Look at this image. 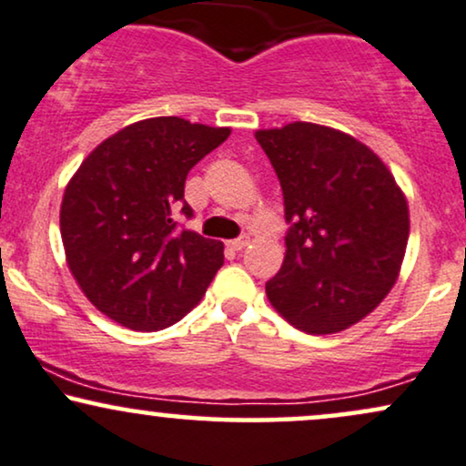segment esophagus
Wrapping results in <instances>:
<instances>
[{"label":"esophagus","instance_id":"1","mask_svg":"<svg viewBox=\"0 0 466 466\" xmlns=\"http://www.w3.org/2000/svg\"><path fill=\"white\" fill-rule=\"evenodd\" d=\"M248 245H249V238H248V237H240V238L229 240L228 248H229V249H234V251H240V249L248 248Z\"/></svg>","mask_w":466,"mask_h":466}]
</instances>
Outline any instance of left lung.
Returning a JSON list of instances; mask_svg holds the SVG:
<instances>
[{
  "label": "left lung",
  "instance_id": "8db88e82",
  "mask_svg": "<svg viewBox=\"0 0 466 466\" xmlns=\"http://www.w3.org/2000/svg\"><path fill=\"white\" fill-rule=\"evenodd\" d=\"M284 193L287 254L267 282L271 306L306 334H336L382 304L410 234L393 173L351 134L293 121L256 130Z\"/></svg>",
  "mask_w": 466,
  "mask_h": 466
}]
</instances>
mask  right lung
Returning a JSON list of instances; mask_svg holds the SVG:
<instances>
[{
  "label": "right lung",
  "mask_w": 466,
  "mask_h": 466,
  "mask_svg": "<svg viewBox=\"0 0 466 466\" xmlns=\"http://www.w3.org/2000/svg\"><path fill=\"white\" fill-rule=\"evenodd\" d=\"M229 127L154 116L130 123L82 160L60 204L66 265L86 299L130 329L169 328L199 304L223 265L221 240L182 229L184 182Z\"/></svg>",
  "instance_id": "1"
}]
</instances>
